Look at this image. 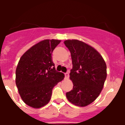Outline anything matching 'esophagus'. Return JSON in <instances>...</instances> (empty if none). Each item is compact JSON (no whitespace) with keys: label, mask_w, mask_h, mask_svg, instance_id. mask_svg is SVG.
Listing matches in <instances>:
<instances>
[{"label":"esophagus","mask_w":125,"mask_h":125,"mask_svg":"<svg viewBox=\"0 0 125 125\" xmlns=\"http://www.w3.org/2000/svg\"><path fill=\"white\" fill-rule=\"evenodd\" d=\"M64 76L66 79H68V78H69V73H64Z\"/></svg>","instance_id":"1"}]
</instances>
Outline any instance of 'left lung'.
Masks as SVG:
<instances>
[{
  "label": "left lung",
  "mask_w": 125,
  "mask_h": 125,
  "mask_svg": "<svg viewBox=\"0 0 125 125\" xmlns=\"http://www.w3.org/2000/svg\"><path fill=\"white\" fill-rule=\"evenodd\" d=\"M64 44L71 55L73 83L66 97L71 103L86 106L100 95L106 79V64L100 54L91 46L78 40H66Z\"/></svg>",
  "instance_id": "1"
}]
</instances>
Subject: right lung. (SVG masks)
Returning a JSON list of instances; mask_svg holds the SVG:
<instances>
[{
	"mask_svg": "<svg viewBox=\"0 0 125 125\" xmlns=\"http://www.w3.org/2000/svg\"><path fill=\"white\" fill-rule=\"evenodd\" d=\"M60 40L46 39L31 47L21 57L15 71V83L22 100L40 108L51 100L53 88L64 78L56 70L52 52Z\"/></svg>",
	"mask_w": 125,
	"mask_h": 125,
	"instance_id": "obj_1",
	"label": "right lung"
}]
</instances>
